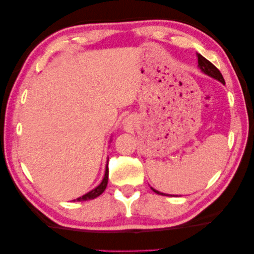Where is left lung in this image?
<instances>
[{
    "label": "left lung",
    "instance_id": "left-lung-1",
    "mask_svg": "<svg viewBox=\"0 0 254 254\" xmlns=\"http://www.w3.org/2000/svg\"><path fill=\"white\" fill-rule=\"evenodd\" d=\"M197 62H198V68H200L202 71L205 73V75L212 77V78H214V79L219 80L220 83L225 84V79H224V77H222L221 72L217 69V67H214L211 62H210L209 60H206L204 57L201 56V54H197ZM151 189H152V187H151ZM152 190H153V192H155L157 194L167 195V196H168V194H163L161 192H159V190H155L154 189H152Z\"/></svg>",
    "mask_w": 254,
    "mask_h": 254
}]
</instances>
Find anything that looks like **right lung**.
<instances>
[{"instance_id": "1", "label": "right lung", "mask_w": 254, "mask_h": 254, "mask_svg": "<svg viewBox=\"0 0 254 254\" xmlns=\"http://www.w3.org/2000/svg\"><path fill=\"white\" fill-rule=\"evenodd\" d=\"M108 177H109V169H108V165L107 168H105V174H104V178L103 181L101 182V184L95 187L94 190H92L91 192L86 193L83 196L78 197L77 200H73V201H87V200H93V198H95L99 196V195L102 194L104 192V190L107 189V185H108Z\"/></svg>"}]
</instances>
